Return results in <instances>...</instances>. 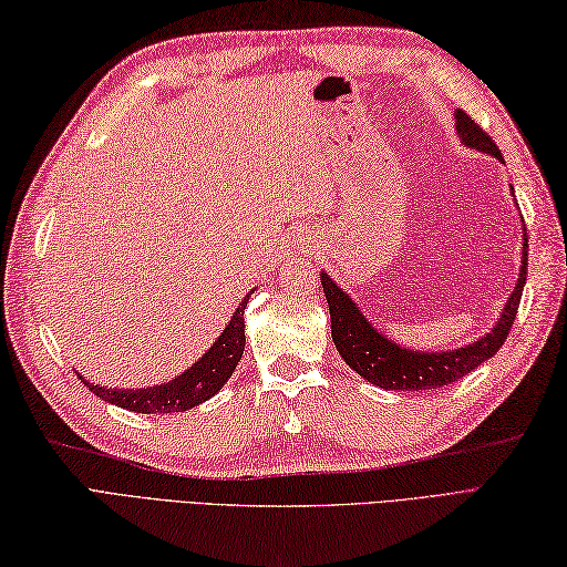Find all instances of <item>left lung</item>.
Wrapping results in <instances>:
<instances>
[{
    "label": "left lung",
    "mask_w": 567,
    "mask_h": 567,
    "mask_svg": "<svg viewBox=\"0 0 567 567\" xmlns=\"http://www.w3.org/2000/svg\"><path fill=\"white\" fill-rule=\"evenodd\" d=\"M457 117V134L462 142L472 148L483 151V154H491L498 161H503L501 148L483 132L481 124L466 115L464 110L454 113ZM527 233H524V252H522V269L519 279L513 296H509L507 306L501 315L498 324L493 327L491 334L481 337L478 341L468 343L464 349L457 351H445V353H421V351H409L396 347L388 337L380 334V331L372 327L363 312L355 308V302L341 291V288L322 274V288L324 298L329 302V317H331V339H334V347L341 353L343 361H347L358 375L365 378L368 382L378 384L382 390H437L445 388L468 375L474 368H478L483 361H488L491 355L501 351L505 343L509 329L517 317L519 298L524 281H527Z\"/></svg>",
    "instance_id": "1"
}]
</instances>
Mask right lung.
<instances>
[{
    "label": "right lung",
    "instance_id": "1",
    "mask_svg": "<svg viewBox=\"0 0 567 567\" xmlns=\"http://www.w3.org/2000/svg\"><path fill=\"white\" fill-rule=\"evenodd\" d=\"M252 293L255 291L245 296L240 308L230 317L228 327L220 331V337L214 347L206 351L187 372H183V375L171 382H163L158 388H146V390H105L101 384L86 382L81 375L79 378L95 396H101L103 402H110L120 409L136 411V413H175V411H187L192 406H197L224 388L243 358V349H245L243 312Z\"/></svg>",
    "mask_w": 567,
    "mask_h": 567
}]
</instances>
